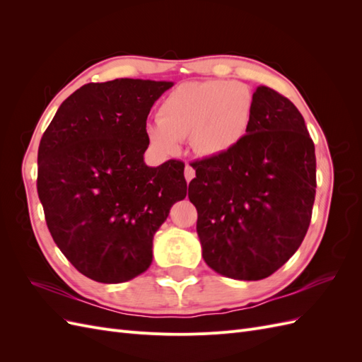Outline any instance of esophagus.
Listing matches in <instances>:
<instances>
[{"label": "esophagus", "mask_w": 362, "mask_h": 362, "mask_svg": "<svg viewBox=\"0 0 362 362\" xmlns=\"http://www.w3.org/2000/svg\"><path fill=\"white\" fill-rule=\"evenodd\" d=\"M194 175H196V172H194V169L190 166V164H185L184 177H185V180H187V182H190V181L194 178Z\"/></svg>", "instance_id": "esophagus-1"}]
</instances>
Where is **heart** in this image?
<instances>
[{
	"instance_id": "b5f03b06",
	"label": "heart",
	"mask_w": 362,
	"mask_h": 362,
	"mask_svg": "<svg viewBox=\"0 0 362 362\" xmlns=\"http://www.w3.org/2000/svg\"><path fill=\"white\" fill-rule=\"evenodd\" d=\"M254 95L246 84L225 80L182 83L158 107L156 122L146 125L149 144L161 154H175L180 140L204 157L234 151L249 133L254 119Z\"/></svg>"
}]
</instances>
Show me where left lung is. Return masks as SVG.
Listing matches in <instances>:
<instances>
[{
  "label": "left lung",
  "mask_w": 362,
  "mask_h": 362,
  "mask_svg": "<svg viewBox=\"0 0 362 362\" xmlns=\"http://www.w3.org/2000/svg\"><path fill=\"white\" fill-rule=\"evenodd\" d=\"M245 140L222 157L192 164L204 261L240 281L270 276L303 242L315 198V152L296 105L266 86L254 92Z\"/></svg>",
  "instance_id": "1"
}]
</instances>
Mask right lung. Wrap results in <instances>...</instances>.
<instances>
[{"instance_id":"obj_1","label":"right lung","mask_w":362,"mask_h":362,"mask_svg":"<svg viewBox=\"0 0 362 362\" xmlns=\"http://www.w3.org/2000/svg\"><path fill=\"white\" fill-rule=\"evenodd\" d=\"M172 86L84 84L42 136L37 193L48 229L71 264L96 282H125L148 270L154 234L187 194L182 161H144L148 115Z\"/></svg>"}]
</instances>
